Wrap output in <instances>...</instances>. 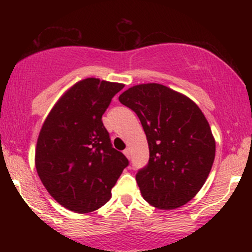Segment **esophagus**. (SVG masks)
I'll use <instances>...</instances> for the list:
<instances>
[{
  "mask_svg": "<svg viewBox=\"0 0 252 252\" xmlns=\"http://www.w3.org/2000/svg\"><path fill=\"white\" fill-rule=\"evenodd\" d=\"M124 155H126L128 158H131V150H130V148H126L124 150Z\"/></svg>",
  "mask_w": 252,
  "mask_h": 252,
  "instance_id": "esophagus-1",
  "label": "esophagus"
}]
</instances>
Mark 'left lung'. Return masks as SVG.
I'll use <instances>...</instances> for the list:
<instances>
[{
    "instance_id": "left-lung-1",
    "label": "left lung",
    "mask_w": 252,
    "mask_h": 252,
    "mask_svg": "<svg viewBox=\"0 0 252 252\" xmlns=\"http://www.w3.org/2000/svg\"><path fill=\"white\" fill-rule=\"evenodd\" d=\"M120 102L140 118L149 161L136 174L143 199L161 210L178 209L194 198L216 155L210 124L189 97L161 84H141Z\"/></svg>"
}]
</instances>
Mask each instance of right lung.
<instances>
[{"instance_id": "add662e5", "label": "right lung", "mask_w": 252, "mask_h": 252, "mask_svg": "<svg viewBox=\"0 0 252 252\" xmlns=\"http://www.w3.org/2000/svg\"><path fill=\"white\" fill-rule=\"evenodd\" d=\"M123 84L88 78L74 84L43 122L35 167L43 186L66 209L89 213L111 198L129 164L112 147L102 116Z\"/></svg>"}]
</instances>
